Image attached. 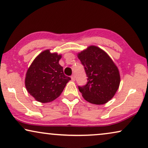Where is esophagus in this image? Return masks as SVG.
I'll return each instance as SVG.
<instances>
[{
    "label": "esophagus",
    "instance_id": "1",
    "mask_svg": "<svg viewBox=\"0 0 148 148\" xmlns=\"http://www.w3.org/2000/svg\"><path fill=\"white\" fill-rule=\"evenodd\" d=\"M71 79H72V80H75V79H76V78H75V76H74V74H73V75H72L71 76Z\"/></svg>",
    "mask_w": 148,
    "mask_h": 148
}]
</instances>
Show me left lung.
Wrapping results in <instances>:
<instances>
[{
	"label": "left lung",
	"instance_id": "1",
	"mask_svg": "<svg viewBox=\"0 0 148 148\" xmlns=\"http://www.w3.org/2000/svg\"><path fill=\"white\" fill-rule=\"evenodd\" d=\"M85 70L87 82L78 86L82 97L91 103H106L119 88L121 78L119 70L105 51L90 46L78 54Z\"/></svg>",
	"mask_w": 148,
	"mask_h": 148
}]
</instances>
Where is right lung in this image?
Instances as JSON below:
<instances>
[{"mask_svg": "<svg viewBox=\"0 0 148 148\" xmlns=\"http://www.w3.org/2000/svg\"><path fill=\"white\" fill-rule=\"evenodd\" d=\"M62 56L46 50L39 54L27 71L25 84L35 99L47 103L58 98L71 80L59 64Z\"/></svg>", "mask_w": 148, "mask_h": 148, "instance_id": "obj_1", "label": "right lung"}]
</instances>
